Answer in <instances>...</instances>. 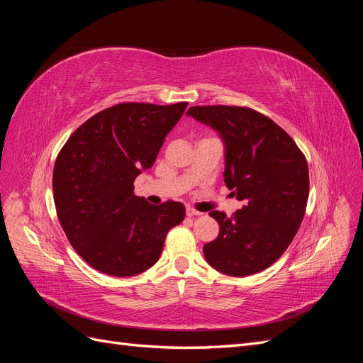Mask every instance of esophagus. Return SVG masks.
<instances>
[{"instance_id": "esophagus-1", "label": "esophagus", "mask_w": 363, "mask_h": 363, "mask_svg": "<svg viewBox=\"0 0 363 363\" xmlns=\"http://www.w3.org/2000/svg\"><path fill=\"white\" fill-rule=\"evenodd\" d=\"M186 215H188L189 218H194V216H200L201 212L195 211V208H192V207H188V208H186Z\"/></svg>"}]
</instances>
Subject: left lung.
Instances as JSON below:
<instances>
[{
    "mask_svg": "<svg viewBox=\"0 0 363 363\" xmlns=\"http://www.w3.org/2000/svg\"><path fill=\"white\" fill-rule=\"evenodd\" d=\"M188 116L212 127L224 142V182L244 206L219 224L204 257L232 277L260 272L276 262L298 232L309 196V168L294 139L248 107L194 106Z\"/></svg>",
    "mask_w": 363,
    "mask_h": 363,
    "instance_id": "left-lung-1",
    "label": "left lung"
}]
</instances>
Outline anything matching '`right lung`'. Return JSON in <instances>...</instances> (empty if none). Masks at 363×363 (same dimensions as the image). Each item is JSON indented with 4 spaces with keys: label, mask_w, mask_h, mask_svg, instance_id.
<instances>
[{
    "label": "right lung",
    "mask_w": 363,
    "mask_h": 363,
    "mask_svg": "<svg viewBox=\"0 0 363 363\" xmlns=\"http://www.w3.org/2000/svg\"><path fill=\"white\" fill-rule=\"evenodd\" d=\"M188 103H123L98 112L60 150L52 172L59 221L74 250L96 271L130 277L159 260L184 206H152L133 194Z\"/></svg>",
    "instance_id": "1"
}]
</instances>
